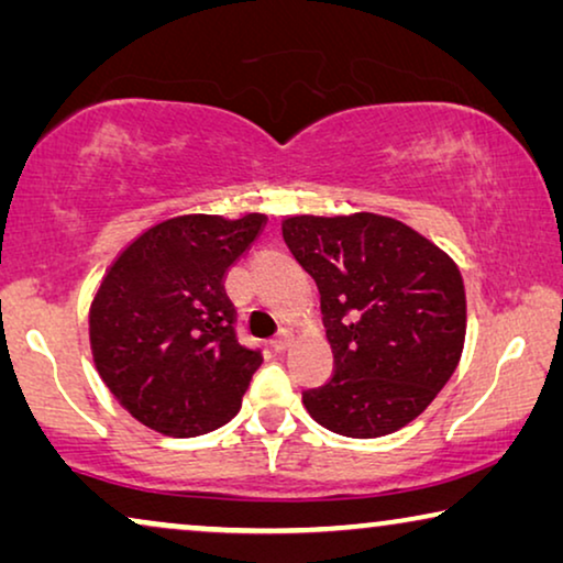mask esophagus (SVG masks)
Wrapping results in <instances>:
<instances>
[{
  "label": "esophagus",
  "instance_id": "34e87169",
  "mask_svg": "<svg viewBox=\"0 0 563 563\" xmlns=\"http://www.w3.org/2000/svg\"><path fill=\"white\" fill-rule=\"evenodd\" d=\"M289 345H291V333H289L287 328H282L279 333L274 335V341H272V349H274L276 353H284V351L289 349Z\"/></svg>",
  "mask_w": 563,
  "mask_h": 563
}]
</instances>
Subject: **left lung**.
I'll return each instance as SVG.
<instances>
[{
	"mask_svg": "<svg viewBox=\"0 0 563 563\" xmlns=\"http://www.w3.org/2000/svg\"><path fill=\"white\" fill-rule=\"evenodd\" d=\"M312 276L335 372L302 391L322 428L379 438L405 428L456 372L466 335L459 268L412 228L382 214H299L282 225Z\"/></svg>",
	"mask_w": 563,
	"mask_h": 563,
	"instance_id": "1",
	"label": "left lung"
}]
</instances>
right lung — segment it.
I'll return each mask as SVG.
<instances>
[{
    "label": "right lung",
    "instance_id": "add662e5",
    "mask_svg": "<svg viewBox=\"0 0 563 563\" xmlns=\"http://www.w3.org/2000/svg\"><path fill=\"white\" fill-rule=\"evenodd\" d=\"M264 214H184L128 245L89 314L91 353L112 397L164 435L225 426L261 366L238 343L222 276L256 241Z\"/></svg>",
    "mask_w": 563,
    "mask_h": 563
}]
</instances>
